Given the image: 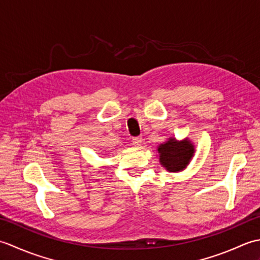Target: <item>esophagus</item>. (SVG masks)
<instances>
[{"mask_svg":"<svg viewBox=\"0 0 260 260\" xmlns=\"http://www.w3.org/2000/svg\"><path fill=\"white\" fill-rule=\"evenodd\" d=\"M142 143H143V139H142V137H140V136L134 137V139H133V144L135 146H141Z\"/></svg>","mask_w":260,"mask_h":260,"instance_id":"obj_1","label":"esophagus"}]
</instances>
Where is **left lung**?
<instances>
[{
	"label": "left lung",
	"instance_id": "left-lung-1",
	"mask_svg": "<svg viewBox=\"0 0 260 260\" xmlns=\"http://www.w3.org/2000/svg\"><path fill=\"white\" fill-rule=\"evenodd\" d=\"M157 151L159 153V162L171 172L183 170L194 153L193 145L187 140L176 142L172 139L159 145Z\"/></svg>",
	"mask_w": 260,
	"mask_h": 260
}]
</instances>
